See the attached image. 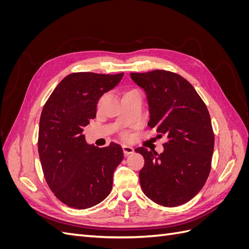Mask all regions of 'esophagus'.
<instances>
[{
  "mask_svg": "<svg viewBox=\"0 0 249 249\" xmlns=\"http://www.w3.org/2000/svg\"><path fill=\"white\" fill-rule=\"evenodd\" d=\"M123 150H124V153L125 156L131 155V154L134 153V148L132 146H130V145H126V144L123 145Z\"/></svg>",
  "mask_w": 249,
  "mask_h": 249,
  "instance_id": "esophagus-1",
  "label": "esophagus"
}]
</instances>
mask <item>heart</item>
<instances>
[{
  "label": "heart",
  "instance_id": "1",
  "mask_svg": "<svg viewBox=\"0 0 249 249\" xmlns=\"http://www.w3.org/2000/svg\"><path fill=\"white\" fill-rule=\"evenodd\" d=\"M133 91H138V90H136V89H133V90H130V91H127V92H133ZM126 93V92H125ZM124 136L125 137V134H124Z\"/></svg>",
  "mask_w": 249,
  "mask_h": 249
}]
</instances>
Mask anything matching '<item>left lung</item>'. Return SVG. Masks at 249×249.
Wrapping results in <instances>:
<instances>
[{"instance_id":"left-lung-1","label":"left lung","mask_w":249,"mask_h":249,"mask_svg":"<svg viewBox=\"0 0 249 249\" xmlns=\"http://www.w3.org/2000/svg\"><path fill=\"white\" fill-rule=\"evenodd\" d=\"M131 78L146 92L148 129L156 130L157 138L165 135L168 139L161 154L142 146L135 149L145 162L139 172L141 189L158 205H184L201 190L211 171L214 132L208 108L176 72H131Z\"/></svg>"}]
</instances>
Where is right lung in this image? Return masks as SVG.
Here are the masks:
<instances>
[{
	"label": "right lung",
	"mask_w": 249,
	"mask_h": 249,
	"mask_svg": "<svg viewBox=\"0 0 249 249\" xmlns=\"http://www.w3.org/2000/svg\"><path fill=\"white\" fill-rule=\"evenodd\" d=\"M123 77L124 72L71 73L43 106L38 132L43 176L55 196L71 208H91L111 192L123 148L114 142L102 148L88 145L83 129L95 117L100 97Z\"/></svg>",
	"instance_id": "right-lung-1"
}]
</instances>
